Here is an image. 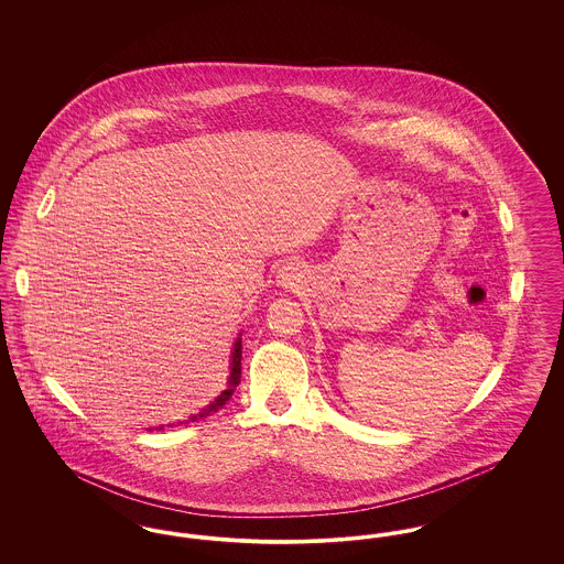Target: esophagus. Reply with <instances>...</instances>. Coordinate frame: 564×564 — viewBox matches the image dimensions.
Segmentation results:
<instances>
[{
    "label": "esophagus",
    "instance_id": "esophagus-1",
    "mask_svg": "<svg viewBox=\"0 0 564 564\" xmlns=\"http://www.w3.org/2000/svg\"><path fill=\"white\" fill-rule=\"evenodd\" d=\"M300 276H302V269L295 262H288L279 270V283L283 288H295L300 283Z\"/></svg>",
    "mask_w": 564,
    "mask_h": 564
}]
</instances>
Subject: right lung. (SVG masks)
<instances>
[{"label": "right lung", "instance_id": "add662e5", "mask_svg": "<svg viewBox=\"0 0 564 564\" xmlns=\"http://www.w3.org/2000/svg\"><path fill=\"white\" fill-rule=\"evenodd\" d=\"M241 338L235 343V352H232V370H230V378H228V389L226 391H221V395L215 400L212 405H207L200 414H194V416H189L186 423H194V421H198V419H207L209 414H214L217 412L219 408H224V403L228 402L230 398H232V393H235V389L239 387V382H241Z\"/></svg>", "mask_w": 564, "mask_h": 564}]
</instances>
